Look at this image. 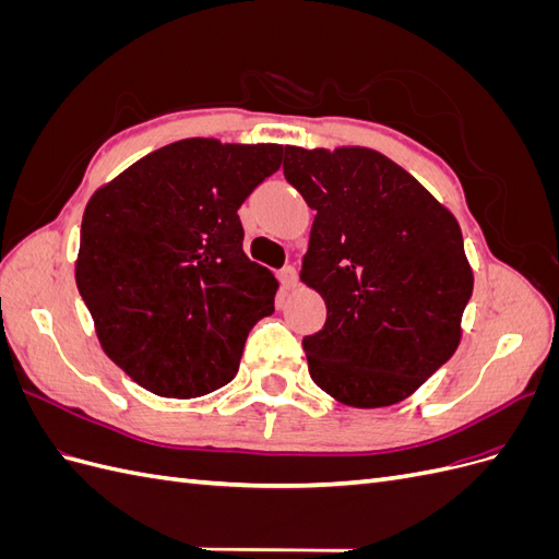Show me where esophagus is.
<instances>
[{
	"instance_id": "esophagus-1",
	"label": "esophagus",
	"mask_w": 559,
	"mask_h": 559,
	"mask_svg": "<svg viewBox=\"0 0 559 559\" xmlns=\"http://www.w3.org/2000/svg\"><path fill=\"white\" fill-rule=\"evenodd\" d=\"M280 282L286 286V289H292V286L298 282V270L296 265H284L280 270Z\"/></svg>"
}]
</instances>
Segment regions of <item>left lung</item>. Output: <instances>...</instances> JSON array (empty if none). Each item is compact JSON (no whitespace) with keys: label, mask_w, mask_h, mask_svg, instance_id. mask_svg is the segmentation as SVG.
Listing matches in <instances>:
<instances>
[{"label":"left lung","mask_w":559,"mask_h":559,"mask_svg":"<svg viewBox=\"0 0 559 559\" xmlns=\"http://www.w3.org/2000/svg\"><path fill=\"white\" fill-rule=\"evenodd\" d=\"M284 177L317 210L300 280L326 300L302 337L310 378L354 408L408 399L460 345L473 273L456 218L370 148H284Z\"/></svg>","instance_id":"1"}]
</instances>
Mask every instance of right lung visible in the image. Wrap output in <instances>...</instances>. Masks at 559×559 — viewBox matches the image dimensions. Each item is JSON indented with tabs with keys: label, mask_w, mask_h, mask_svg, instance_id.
I'll use <instances>...</instances> for the list:
<instances>
[{
	"label": "right lung",
	"mask_w": 559,
	"mask_h": 559,
	"mask_svg": "<svg viewBox=\"0 0 559 559\" xmlns=\"http://www.w3.org/2000/svg\"><path fill=\"white\" fill-rule=\"evenodd\" d=\"M280 144L181 140L99 189L83 212L76 286L99 345L140 386L195 399L238 373L277 280L247 259L238 210Z\"/></svg>",
	"instance_id": "1"
}]
</instances>
